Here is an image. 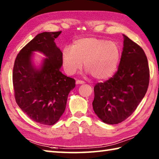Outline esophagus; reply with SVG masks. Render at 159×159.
<instances>
[{
    "label": "esophagus",
    "mask_w": 159,
    "mask_h": 159,
    "mask_svg": "<svg viewBox=\"0 0 159 159\" xmlns=\"http://www.w3.org/2000/svg\"><path fill=\"white\" fill-rule=\"evenodd\" d=\"M76 84H84V82L82 81V80H76Z\"/></svg>",
    "instance_id": "1"
}]
</instances>
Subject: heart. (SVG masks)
I'll use <instances>...</instances> for the list:
<instances>
[{
  "mask_svg": "<svg viewBox=\"0 0 159 159\" xmlns=\"http://www.w3.org/2000/svg\"><path fill=\"white\" fill-rule=\"evenodd\" d=\"M63 67L68 75L84 68L93 78L106 80L115 73L120 59V49L113 42L98 38H84L63 50Z\"/></svg>",
  "mask_w": 159,
  "mask_h": 159,
  "instance_id": "b5f03b06",
  "label": "heart"
}]
</instances>
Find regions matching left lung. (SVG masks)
I'll use <instances>...</instances> for the list:
<instances>
[{"label":"left lung","mask_w":159,"mask_h":159,"mask_svg":"<svg viewBox=\"0 0 159 159\" xmlns=\"http://www.w3.org/2000/svg\"><path fill=\"white\" fill-rule=\"evenodd\" d=\"M124 48L116 73L93 88V108L108 124H117L129 117L147 93L149 82L147 58L142 47L123 35Z\"/></svg>","instance_id":"left-lung-1"}]
</instances>
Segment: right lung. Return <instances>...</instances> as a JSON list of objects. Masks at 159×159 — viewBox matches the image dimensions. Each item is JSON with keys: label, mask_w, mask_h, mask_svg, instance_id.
Segmentation results:
<instances>
[{"label": "right lung", "mask_w": 159, "mask_h": 159, "mask_svg": "<svg viewBox=\"0 0 159 159\" xmlns=\"http://www.w3.org/2000/svg\"><path fill=\"white\" fill-rule=\"evenodd\" d=\"M61 31L38 34L22 48L13 67L12 82L16 102L33 121L51 126L59 120L66 107L70 91L75 87V80L60 71L62 52L54 40ZM38 51L47 57L40 69L31 61L32 52Z\"/></svg>", "instance_id": "right-lung-1"}]
</instances>
